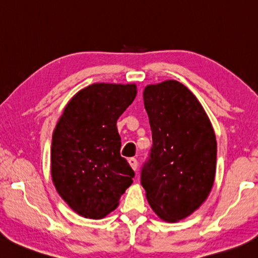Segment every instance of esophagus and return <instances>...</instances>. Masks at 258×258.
Masks as SVG:
<instances>
[{
	"label": "esophagus",
	"mask_w": 258,
	"mask_h": 258,
	"mask_svg": "<svg viewBox=\"0 0 258 258\" xmlns=\"http://www.w3.org/2000/svg\"><path fill=\"white\" fill-rule=\"evenodd\" d=\"M128 163L130 165L132 166V169L135 171L136 169H138V160H136L135 158H130L128 159Z\"/></svg>",
	"instance_id": "34e87169"
}]
</instances>
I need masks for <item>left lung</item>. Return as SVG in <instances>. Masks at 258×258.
<instances>
[{
    "mask_svg": "<svg viewBox=\"0 0 258 258\" xmlns=\"http://www.w3.org/2000/svg\"><path fill=\"white\" fill-rule=\"evenodd\" d=\"M143 98L153 144L141 169V183L160 218L181 220L199 208L213 188V126L195 95L175 80L146 86Z\"/></svg>",
    "mask_w": 258,
    "mask_h": 258,
    "instance_id": "obj_1",
    "label": "left lung"
}]
</instances>
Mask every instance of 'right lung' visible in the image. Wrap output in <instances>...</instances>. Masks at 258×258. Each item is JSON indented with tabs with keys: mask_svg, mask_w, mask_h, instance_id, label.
I'll return each instance as SVG.
<instances>
[{
	"mask_svg": "<svg viewBox=\"0 0 258 258\" xmlns=\"http://www.w3.org/2000/svg\"><path fill=\"white\" fill-rule=\"evenodd\" d=\"M136 96L135 85L94 84L66 106L51 143V175L60 197L86 218L118 206L134 171L120 156L116 122Z\"/></svg>",
	"mask_w": 258,
	"mask_h": 258,
	"instance_id": "1",
	"label": "right lung"
}]
</instances>
